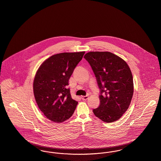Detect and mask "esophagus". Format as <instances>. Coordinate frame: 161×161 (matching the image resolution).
<instances>
[{
  "mask_svg": "<svg viewBox=\"0 0 161 161\" xmlns=\"http://www.w3.org/2000/svg\"><path fill=\"white\" fill-rule=\"evenodd\" d=\"M81 99L83 101H86L88 99V96H81Z\"/></svg>",
  "mask_w": 161,
  "mask_h": 161,
  "instance_id": "esophagus-1",
  "label": "esophagus"
}]
</instances>
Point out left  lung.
Here are the masks:
<instances>
[{
  "instance_id": "left-lung-1",
  "label": "left lung",
  "mask_w": 161,
  "mask_h": 161,
  "mask_svg": "<svg viewBox=\"0 0 161 161\" xmlns=\"http://www.w3.org/2000/svg\"><path fill=\"white\" fill-rule=\"evenodd\" d=\"M84 58L100 89V105L92 110L94 114L107 123L119 120L129 107L133 94L130 67L122 58L109 52H89Z\"/></svg>"
}]
</instances>
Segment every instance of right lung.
Instances as JSON below:
<instances>
[{
	"mask_svg": "<svg viewBox=\"0 0 161 161\" xmlns=\"http://www.w3.org/2000/svg\"><path fill=\"white\" fill-rule=\"evenodd\" d=\"M85 52L55 54L36 72L33 92L36 103L50 120L61 123L71 117L78 104L73 99L69 80Z\"/></svg>",
	"mask_w": 161,
	"mask_h": 161,
	"instance_id": "obj_1",
	"label": "right lung"
}]
</instances>
